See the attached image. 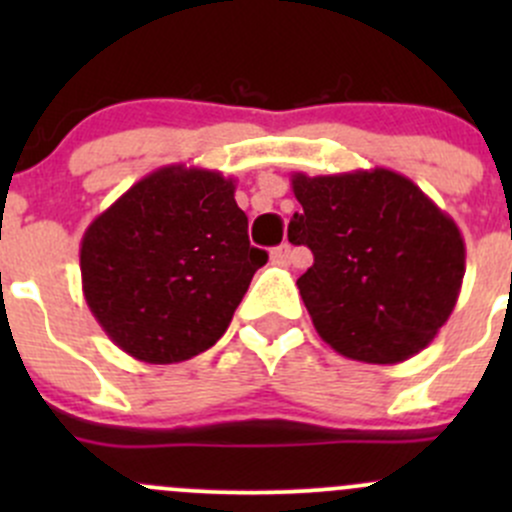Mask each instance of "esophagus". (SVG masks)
Wrapping results in <instances>:
<instances>
[{
	"mask_svg": "<svg viewBox=\"0 0 512 512\" xmlns=\"http://www.w3.org/2000/svg\"><path fill=\"white\" fill-rule=\"evenodd\" d=\"M289 260H292V245L289 242L272 250V262H277V265H287Z\"/></svg>",
	"mask_w": 512,
	"mask_h": 512,
	"instance_id": "1",
	"label": "esophagus"
}]
</instances>
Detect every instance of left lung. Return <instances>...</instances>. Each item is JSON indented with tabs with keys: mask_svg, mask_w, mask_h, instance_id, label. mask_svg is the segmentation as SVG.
Returning <instances> with one entry per match:
<instances>
[{
	"mask_svg": "<svg viewBox=\"0 0 512 512\" xmlns=\"http://www.w3.org/2000/svg\"><path fill=\"white\" fill-rule=\"evenodd\" d=\"M292 190L302 213L287 235L314 255L297 287L319 337L369 364H399L426 349L466 275L453 218L389 168L294 173Z\"/></svg>",
	"mask_w": 512,
	"mask_h": 512,
	"instance_id": "obj_1",
	"label": "left lung"
}]
</instances>
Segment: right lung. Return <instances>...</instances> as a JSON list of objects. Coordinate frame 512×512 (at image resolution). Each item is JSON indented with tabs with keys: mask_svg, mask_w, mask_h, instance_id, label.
<instances>
[{
	"mask_svg": "<svg viewBox=\"0 0 512 512\" xmlns=\"http://www.w3.org/2000/svg\"><path fill=\"white\" fill-rule=\"evenodd\" d=\"M81 285L91 314L133 359L175 364L225 334L267 252L250 245L235 180L153 170L86 227Z\"/></svg>",
	"mask_w": 512,
	"mask_h": 512,
	"instance_id": "obj_1",
	"label": "right lung"
}]
</instances>
